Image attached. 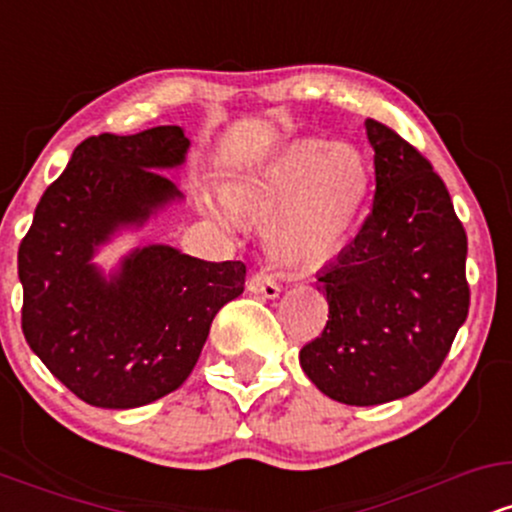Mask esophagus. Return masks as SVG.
<instances>
[{
  "label": "esophagus",
  "instance_id": "34e87169",
  "mask_svg": "<svg viewBox=\"0 0 512 512\" xmlns=\"http://www.w3.org/2000/svg\"><path fill=\"white\" fill-rule=\"evenodd\" d=\"M248 291L257 293V296H262V298H276L281 293L279 284H276L274 276H269V274H264V272H255V274L250 276V279H248Z\"/></svg>",
  "mask_w": 512,
  "mask_h": 512
}]
</instances>
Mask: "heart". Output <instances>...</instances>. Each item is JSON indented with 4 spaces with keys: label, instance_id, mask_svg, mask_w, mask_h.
I'll return each instance as SVG.
<instances>
[{
    "label": "heart",
    "instance_id": "b5f03b06",
    "mask_svg": "<svg viewBox=\"0 0 512 512\" xmlns=\"http://www.w3.org/2000/svg\"><path fill=\"white\" fill-rule=\"evenodd\" d=\"M368 197V168L354 146L296 142L226 192L245 221H267V248L291 264L325 262L354 231Z\"/></svg>",
    "mask_w": 512,
    "mask_h": 512
}]
</instances>
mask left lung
I'll return each instance as SVG.
<instances>
[{"mask_svg": "<svg viewBox=\"0 0 512 512\" xmlns=\"http://www.w3.org/2000/svg\"><path fill=\"white\" fill-rule=\"evenodd\" d=\"M375 197L354 243L317 281L330 303L301 368L327 397L373 407L421 390L469 313L467 233L448 187L395 129L366 120Z\"/></svg>", "mask_w": 512, "mask_h": 512, "instance_id": "8db88e82", "label": "left lung"}]
</instances>
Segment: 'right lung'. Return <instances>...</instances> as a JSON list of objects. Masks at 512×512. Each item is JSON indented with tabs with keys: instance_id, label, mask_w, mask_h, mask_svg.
Segmentation results:
<instances>
[{
	"instance_id": "add662e5",
	"label": "right lung",
	"mask_w": 512,
	"mask_h": 512,
	"mask_svg": "<svg viewBox=\"0 0 512 512\" xmlns=\"http://www.w3.org/2000/svg\"><path fill=\"white\" fill-rule=\"evenodd\" d=\"M187 149L175 125L88 137L21 240L23 337L91 407L134 409L178 390L211 320L243 293V262H204L170 245L132 250L108 276L91 262L115 233L182 197L161 170L182 166Z\"/></svg>"
}]
</instances>
